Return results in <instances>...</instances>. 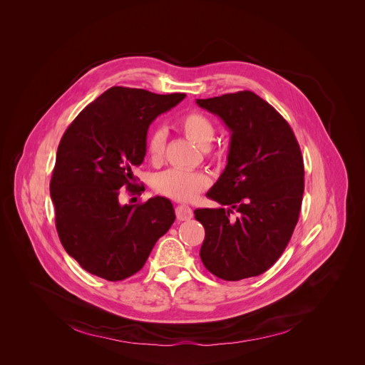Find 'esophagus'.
<instances>
[{
  "label": "esophagus",
  "mask_w": 365,
  "mask_h": 365,
  "mask_svg": "<svg viewBox=\"0 0 365 365\" xmlns=\"http://www.w3.org/2000/svg\"><path fill=\"white\" fill-rule=\"evenodd\" d=\"M175 215H177V219L178 220H188V219H191L192 217V209L190 208V207H187V205H178L177 208H175Z\"/></svg>",
  "instance_id": "obj_1"
}]
</instances>
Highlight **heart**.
Returning a JSON list of instances; mask_svg holds the SVG:
<instances>
[{"instance_id":"obj_1","label":"heart","mask_w":365,"mask_h":365,"mask_svg":"<svg viewBox=\"0 0 365 365\" xmlns=\"http://www.w3.org/2000/svg\"><path fill=\"white\" fill-rule=\"evenodd\" d=\"M180 130L205 153L216 157L219 152L212 150L209 145L215 138V125L208 115L200 110H191L184 115L178 122ZM165 136L164 132L156 129L150 132L146 140V153L153 161L160 160L164 155ZM155 190L178 201H190L195 198L202 190L209 185L207 174L198 171H190L182 168H170L158 173L155 177Z\"/></svg>"}]
</instances>
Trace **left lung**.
Listing matches in <instances>:
<instances>
[{
	"label": "left lung",
	"instance_id": "8db88e82",
	"mask_svg": "<svg viewBox=\"0 0 365 365\" xmlns=\"http://www.w3.org/2000/svg\"><path fill=\"white\" fill-rule=\"evenodd\" d=\"M197 104L232 133L226 168L207 194L227 208L194 210L205 227L201 260L226 281L260 275L284 253L299 219L305 170L298 140L288 122L252 91Z\"/></svg>",
	"mask_w": 365,
	"mask_h": 365
}]
</instances>
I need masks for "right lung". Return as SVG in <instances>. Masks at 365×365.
<instances>
[{
    "instance_id": "add662e5",
    "label": "right lung",
    "mask_w": 365,
    "mask_h": 365,
    "mask_svg": "<svg viewBox=\"0 0 365 365\" xmlns=\"http://www.w3.org/2000/svg\"><path fill=\"white\" fill-rule=\"evenodd\" d=\"M184 98L110 87L66 129L51 180L56 229L90 274L108 281L136 274L175 220L170 200L120 205L119 190L135 191L133 168L146 156L150 123Z\"/></svg>"
}]
</instances>
